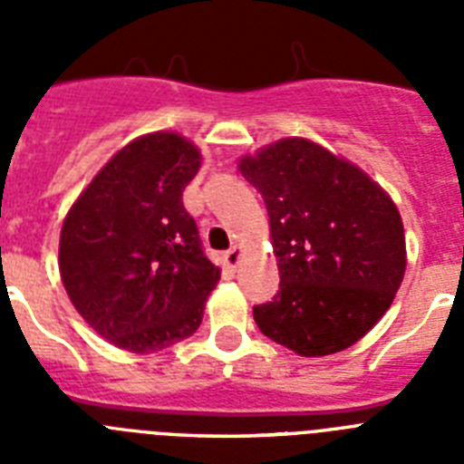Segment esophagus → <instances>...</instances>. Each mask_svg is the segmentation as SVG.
I'll use <instances>...</instances> for the list:
<instances>
[{"instance_id":"1","label":"esophagus","mask_w":464,"mask_h":464,"mask_svg":"<svg viewBox=\"0 0 464 464\" xmlns=\"http://www.w3.org/2000/svg\"><path fill=\"white\" fill-rule=\"evenodd\" d=\"M223 257H225V265L235 269L237 265H239V260H241V251H239V248H237V246H232L229 251H225Z\"/></svg>"}]
</instances>
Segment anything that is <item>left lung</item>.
<instances>
[{
    "label": "left lung",
    "mask_w": 464,
    "mask_h": 464,
    "mask_svg": "<svg viewBox=\"0 0 464 464\" xmlns=\"http://www.w3.org/2000/svg\"><path fill=\"white\" fill-rule=\"evenodd\" d=\"M241 174L265 199L278 293L253 306L265 337L304 358L353 346L392 304L407 267L392 199L362 169L306 139H281Z\"/></svg>",
    "instance_id": "8db88e82"
}]
</instances>
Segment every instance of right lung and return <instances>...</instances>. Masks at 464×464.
Segmentation results:
<instances>
[{
	"label": "right lung",
	"instance_id": "right-lung-1",
	"mask_svg": "<svg viewBox=\"0 0 464 464\" xmlns=\"http://www.w3.org/2000/svg\"><path fill=\"white\" fill-rule=\"evenodd\" d=\"M199 160L179 134H146L106 162L64 218V290L85 323L118 348L155 353L202 323L220 269L183 207Z\"/></svg>",
	"mask_w": 464,
	"mask_h": 464
}]
</instances>
